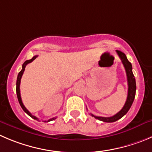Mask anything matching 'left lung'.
Masks as SVG:
<instances>
[{"label": "left lung", "mask_w": 152, "mask_h": 152, "mask_svg": "<svg viewBox=\"0 0 152 152\" xmlns=\"http://www.w3.org/2000/svg\"><path fill=\"white\" fill-rule=\"evenodd\" d=\"M116 53L118 55L120 60H122V63L123 64L124 67L125 69V72H126L127 75V80H128V97H127V100L125 102V105L122 107L118 113H117L115 115H113L111 117H102V116H95L93 114L91 113V115L92 117H95V118L99 119V120L102 121L104 122H113L115 121L118 120L119 118L123 117L125 114L128 113L129 109L131 108V105H132L133 102H134V98H135L136 95V80L134 75L132 72V65L131 63L128 61L127 59L126 55L123 52L120 51V50H116Z\"/></svg>", "instance_id": "8db88e82"}]
</instances>
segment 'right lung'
Masks as SVG:
<instances>
[{"mask_svg":"<svg viewBox=\"0 0 152 152\" xmlns=\"http://www.w3.org/2000/svg\"><path fill=\"white\" fill-rule=\"evenodd\" d=\"M37 57H38V55L34 56V57H33V58H32L31 60H26V61L24 62V63H23V65H22V69H21V72H20L19 73H18V77H17V81H16V93H17V97H18V102H19L20 105H21V108H22V109H23V110H24V112H25L27 114V115H30V116L31 117V118H34V119H37V120H39L38 118H37V117H36V116H34V115H32V114L30 113L29 112L28 110H27V108H26L25 107H24V105L23 104L22 101H21V94H20V83H21V77H22L23 73H24V70H25V67H26V66H27V65L28 64V63H31V62L34 61V60H35V59L37 58ZM55 118H50V119H49V120H48L47 122H50V121L53 120V119H55ZM45 122H46V121H45Z\"/></svg>","mask_w":152,"mask_h":152,"instance_id":"obj_1","label":"right lung"}]
</instances>
